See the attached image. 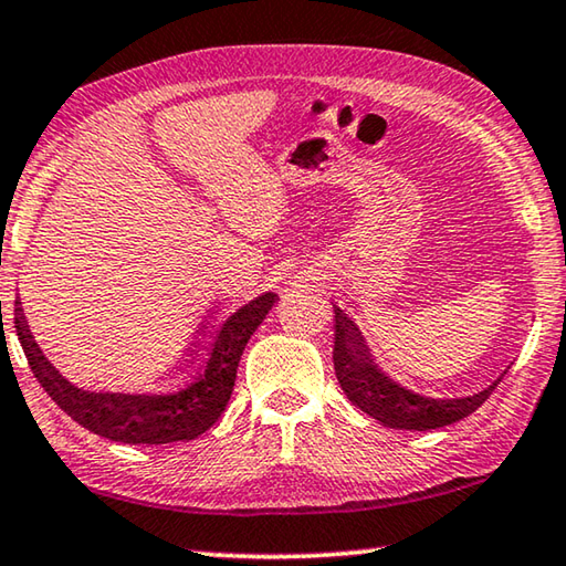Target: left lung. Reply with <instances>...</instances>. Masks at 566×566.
Returning a JSON list of instances; mask_svg holds the SVG:
<instances>
[{
    "label": "left lung",
    "mask_w": 566,
    "mask_h": 566,
    "mask_svg": "<svg viewBox=\"0 0 566 566\" xmlns=\"http://www.w3.org/2000/svg\"><path fill=\"white\" fill-rule=\"evenodd\" d=\"M334 371H337L344 395L361 411H367L385 427L417 429V432L454 424V421L469 417L490 399L494 387L502 381L500 377L492 387L476 391L472 397H419L381 375L375 361L369 359L367 344H364L357 324L339 306H334Z\"/></svg>",
    "instance_id": "left-lung-1"
}]
</instances>
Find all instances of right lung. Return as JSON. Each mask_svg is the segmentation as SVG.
I'll list each match as a JSON object with an SVG mask.
<instances>
[{
    "label": "right lung",
    "mask_w": 566,
    "mask_h": 566,
    "mask_svg": "<svg viewBox=\"0 0 566 566\" xmlns=\"http://www.w3.org/2000/svg\"><path fill=\"white\" fill-rule=\"evenodd\" d=\"M276 300L280 296L266 292L229 314L207 334L202 352L189 364L185 375L169 381L167 387L142 395H109V391H87L70 385L36 347L19 306L22 302L14 304V327L36 381L76 424L112 442L169 444L197 439L222 417L232 397L237 367L247 342Z\"/></svg>",
    "instance_id": "obj_1"
}]
</instances>
